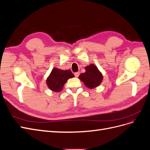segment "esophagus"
Masks as SVG:
<instances>
[{
	"mask_svg": "<svg viewBox=\"0 0 150 150\" xmlns=\"http://www.w3.org/2000/svg\"><path fill=\"white\" fill-rule=\"evenodd\" d=\"M74 76L76 77V78H78V77L79 76V72H76L74 73Z\"/></svg>",
	"mask_w": 150,
	"mask_h": 150,
	"instance_id": "obj_1",
	"label": "esophagus"
}]
</instances>
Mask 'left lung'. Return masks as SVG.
I'll list each match as a JSON object with an SVG mask.
<instances>
[{"instance_id":"8db88e82","label":"left lung","mask_w":150,"mask_h":150,"mask_svg":"<svg viewBox=\"0 0 150 150\" xmlns=\"http://www.w3.org/2000/svg\"><path fill=\"white\" fill-rule=\"evenodd\" d=\"M85 70L86 72L81 73L79 78L83 81L86 87L93 89L100 85L103 76L96 66L93 64L87 66L85 67Z\"/></svg>"}]
</instances>
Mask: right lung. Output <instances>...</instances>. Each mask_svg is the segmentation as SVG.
<instances>
[{
	"label": "right lung",
	"mask_w": 150,
	"mask_h": 150,
	"mask_svg": "<svg viewBox=\"0 0 150 150\" xmlns=\"http://www.w3.org/2000/svg\"><path fill=\"white\" fill-rule=\"evenodd\" d=\"M74 75L70 69L63 71L58 68H54L46 80L48 88L52 91L59 92L67 79L72 78Z\"/></svg>",
	"instance_id": "1"
}]
</instances>
